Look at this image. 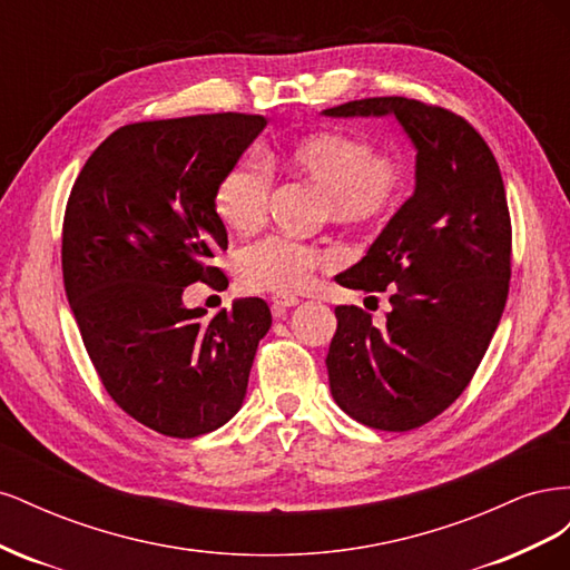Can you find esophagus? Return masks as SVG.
<instances>
[{
    "label": "esophagus",
    "mask_w": 570,
    "mask_h": 570,
    "mask_svg": "<svg viewBox=\"0 0 570 570\" xmlns=\"http://www.w3.org/2000/svg\"><path fill=\"white\" fill-rule=\"evenodd\" d=\"M295 304H299V299L295 297V295H273L271 297V306H273V314L275 316H281L285 308H289V306H295Z\"/></svg>",
    "instance_id": "1"
}]
</instances>
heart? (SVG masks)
<instances>
[{
  "label": "heart",
  "mask_w": 570,
  "mask_h": 570,
  "mask_svg": "<svg viewBox=\"0 0 570 570\" xmlns=\"http://www.w3.org/2000/svg\"><path fill=\"white\" fill-rule=\"evenodd\" d=\"M278 164L292 176L323 189V214L354 230H375L400 209L406 189V164L396 154L375 151L371 137L321 128L289 142ZM271 170L256 159H239L220 176L214 206L230 230L252 233L264 223ZM333 258L295 237L268 235L237 254L235 275L243 289L292 295L306 287L316 266Z\"/></svg>",
  "instance_id": "heart-1"
}]
</instances>
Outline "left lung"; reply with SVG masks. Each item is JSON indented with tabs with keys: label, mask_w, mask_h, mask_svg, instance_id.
<instances>
[{
	"label": "left lung",
	"mask_w": 570,
	"mask_h": 570,
	"mask_svg": "<svg viewBox=\"0 0 570 570\" xmlns=\"http://www.w3.org/2000/svg\"><path fill=\"white\" fill-rule=\"evenodd\" d=\"M325 116H394L416 147V189L342 287L390 292L383 327L337 306L327 381L358 423L404 433L471 383L502 318L511 281V218L492 149L461 116L406 97H368Z\"/></svg>",
	"instance_id": "left-lung-1"
}]
</instances>
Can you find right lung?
Returning a JSON list of instances; mask_svg holds the SVG:
<instances>
[{"instance_id":"obj_1","label":"right lung","mask_w":570,"mask_h":570,"mask_svg":"<svg viewBox=\"0 0 570 570\" xmlns=\"http://www.w3.org/2000/svg\"><path fill=\"white\" fill-rule=\"evenodd\" d=\"M264 128V116L233 111L124 126L92 151L66 204L63 287L85 350L111 400L166 438L235 416L271 327L258 297L209 321L183 304L187 285H228L209 264L228 247L214 193Z\"/></svg>"}]
</instances>
